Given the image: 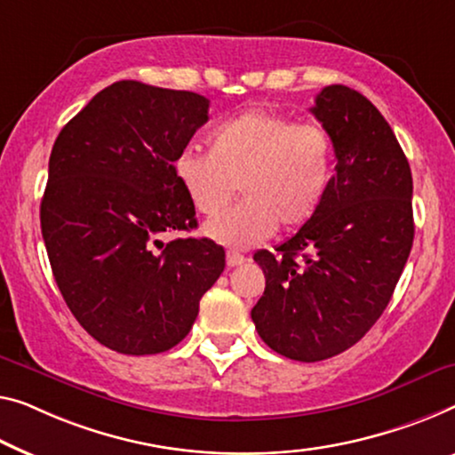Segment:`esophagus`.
I'll return each mask as SVG.
<instances>
[{
  "label": "esophagus",
  "mask_w": 455,
  "mask_h": 455,
  "mask_svg": "<svg viewBox=\"0 0 455 455\" xmlns=\"http://www.w3.org/2000/svg\"><path fill=\"white\" fill-rule=\"evenodd\" d=\"M245 263V255L236 253V251H227V266L228 267H236Z\"/></svg>",
  "instance_id": "obj_1"
}]
</instances>
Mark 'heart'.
Masks as SVG:
<instances>
[{"instance_id": "obj_1", "label": "heart", "mask_w": 455, "mask_h": 455, "mask_svg": "<svg viewBox=\"0 0 455 455\" xmlns=\"http://www.w3.org/2000/svg\"><path fill=\"white\" fill-rule=\"evenodd\" d=\"M335 147L318 122H296L249 110L216 124L208 153L186 148L173 173L196 212L215 216L240 186L243 200L210 220L204 235L220 245L249 249L277 230L308 225L327 200Z\"/></svg>"}]
</instances>
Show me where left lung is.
I'll use <instances>...</instances> for the list:
<instances>
[{
  "instance_id": "obj_1",
  "label": "left lung",
  "mask_w": 455,
  "mask_h": 455,
  "mask_svg": "<svg viewBox=\"0 0 455 455\" xmlns=\"http://www.w3.org/2000/svg\"><path fill=\"white\" fill-rule=\"evenodd\" d=\"M310 112L335 147L327 200L277 255H253L266 290L251 318L271 349L296 362L343 354L374 327L415 236L409 161L378 108L351 87L329 85Z\"/></svg>"
}]
</instances>
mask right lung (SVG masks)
Returning a JSON list of instances; mask_svg holds the SVG:
<instances>
[{"mask_svg": "<svg viewBox=\"0 0 455 455\" xmlns=\"http://www.w3.org/2000/svg\"><path fill=\"white\" fill-rule=\"evenodd\" d=\"M208 106L194 92L116 81L52 145L40 228L54 282L81 327L118 354L178 345L225 269L214 241H161L198 225L173 161Z\"/></svg>", "mask_w": 455, "mask_h": 455, "instance_id": "right-lung-1", "label": "right lung"}]
</instances>
